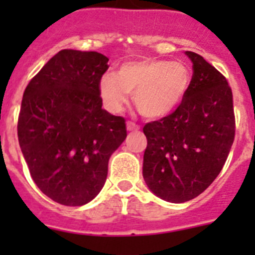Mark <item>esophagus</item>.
Returning a JSON list of instances; mask_svg holds the SVG:
<instances>
[{
	"mask_svg": "<svg viewBox=\"0 0 255 255\" xmlns=\"http://www.w3.org/2000/svg\"><path fill=\"white\" fill-rule=\"evenodd\" d=\"M127 129L129 132L139 131L140 126H137V124H135V123H132V122H128V123H127Z\"/></svg>",
	"mask_w": 255,
	"mask_h": 255,
	"instance_id": "esophagus-1",
	"label": "esophagus"
}]
</instances>
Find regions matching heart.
I'll return each mask as SVG.
<instances>
[{"instance_id": "1", "label": "heart", "mask_w": 255, "mask_h": 255, "mask_svg": "<svg viewBox=\"0 0 255 255\" xmlns=\"http://www.w3.org/2000/svg\"><path fill=\"white\" fill-rule=\"evenodd\" d=\"M190 83L192 73L185 62L148 58L126 62L116 75L104 74L99 81V94L111 112L122 111L131 94L144 118L161 119L181 106Z\"/></svg>"}]
</instances>
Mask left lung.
Here are the masks:
<instances>
[{"label":"left lung","mask_w":255,"mask_h":255,"mask_svg":"<svg viewBox=\"0 0 255 255\" xmlns=\"http://www.w3.org/2000/svg\"><path fill=\"white\" fill-rule=\"evenodd\" d=\"M193 77L181 106L144 126L143 177L168 202L189 201L214 181L234 141L233 94L226 78L198 54L185 51Z\"/></svg>","instance_id":"left-lung-1"}]
</instances>
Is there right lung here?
Wrapping results in <instances>:
<instances>
[{"instance_id":"add662e5","label":"right lung","mask_w":255,"mask_h":255,"mask_svg":"<svg viewBox=\"0 0 255 255\" xmlns=\"http://www.w3.org/2000/svg\"><path fill=\"white\" fill-rule=\"evenodd\" d=\"M107 69L103 54L61 50L23 92L19 147L34 182L62 205L98 196L108 160L127 137L124 118L102 108L99 81Z\"/></svg>"}]
</instances>
